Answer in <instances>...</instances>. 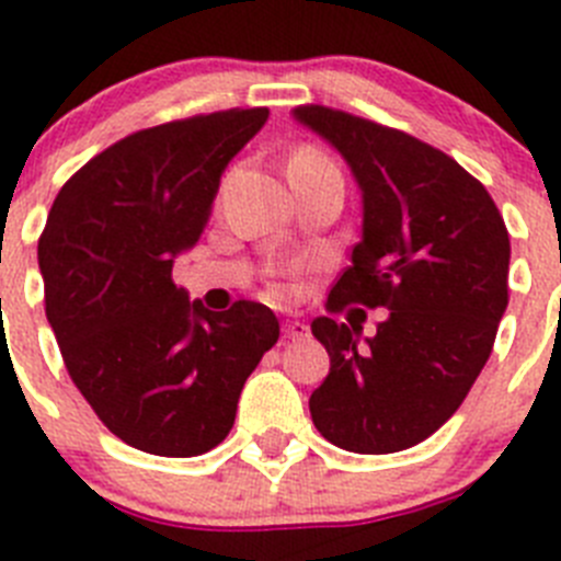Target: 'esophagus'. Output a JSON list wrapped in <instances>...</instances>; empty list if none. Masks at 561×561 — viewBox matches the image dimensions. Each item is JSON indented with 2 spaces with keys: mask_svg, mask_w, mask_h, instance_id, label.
I'll use <instances>...</instances> for the list:
<instances>
[{
  "mask_svg": "<svg viewBox=\"0 0 561 561\" xmlns=\"http://www.w3.org/2000/svg\"><path fill=\"white\" fill-rule=\"evenodd\" d=\"M307 332H310V327H307L305 321H299V318H287L285 324H282V335L290 337V341H299V337H307Z\"/></svg>",
  "mask_w": 561,
  "mask_h": 561,
  "instance_id": "obj_1",
  "label": "esophagus"
}]
</instances>
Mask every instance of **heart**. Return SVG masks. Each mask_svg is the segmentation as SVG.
Here are the masks:
<instances>
[{"label": "heart", "instance_id": "heart-1", "mask_svg": "<svg viewBox=\"0 0 561 561\" xmlns=\"http://www.w3.org/2000/svg\"><path fill=\"white\" fill-rule=\"evenodd\" d=\"M293 161H301V164H332V161L327 159V156L321 153V150H316V148L299 150V153L293 156Z\"/></svg>", "mask_w": 561, "mask_h": 561}]
</instances>
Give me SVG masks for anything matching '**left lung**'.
Wrapping results in <instances>:
<instances>
[{
    "label": "left lung",
    "mask_w": 561,
    "mask_h": 561,
    "mask_svg": "<svg viewBox=\"0 0 561 561\" xmlns=\"http://www.w3.org/2000/svg\"><path fill=\"white\" fill-rule=\"evenodd\" d=\"M293 114L341 150L363 190V240L327 312L388 310L366 343L355 324H310L330 355L312 425L341 450H408L458 411L492 355L508 305L506 224L476 175L416 136L330 105Z\"/></svg>",
    "instance_id": "8db88e82"
}]
</instances>
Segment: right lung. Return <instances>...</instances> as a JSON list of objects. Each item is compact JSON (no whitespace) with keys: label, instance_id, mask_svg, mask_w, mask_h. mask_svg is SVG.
Wrapping results in <instances>:
<instances>
[{"label":"right lung","instance_id":"1","mask_svg":"<svg viewBox=\"0 0 561 561\" xmlns=\"http://www.w3.org/2000/svg\"><path fill=\"white\" fill-rule=\"evenodd\" d=\"M265 119L268 108H226L125 136L60 186L38 237L69 377L136 450L190 458L218 447L279 337L260 301L211 312L173 282V256L198 243L226 164Z\"/></svg>","mask_w":561,"mask_h":561}]
</instances>
